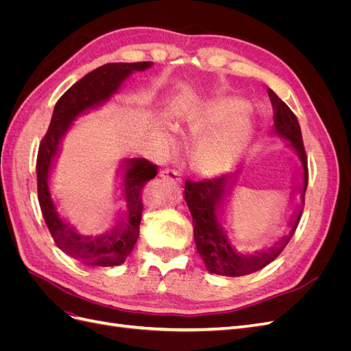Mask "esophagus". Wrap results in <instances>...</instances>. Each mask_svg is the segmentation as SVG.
Here are the masks:
<instances>
[{
    "label": "esophagus",
    "mask_w": 351,
    "mask_h": 351,
    "mask_svg": "<svg viewBox=\"0 0 351 351\" xmlns=\"http://www.w3.org/2000/svg\"><path fill=\"white\" fill-rule=\"evenodd\" d=\"M159 177L168 183H174V184L182 183V177H180V174L176 171V169H162V171L159 173Z\"/></svg>",
    "instance_id": "obj_1"
}]
</instances>
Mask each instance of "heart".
I'll return each instance as SVG.
<instances>
[{
	"label": "heart",
	"instance_id": "obj_1",
	"mask_svg": "<svg viewBox=\"0 0 351 351\" xmlns=\"http://www.w3.org/2000/svg\"><path fill=\"white\" fill-rule=\"evenodd\" d=\"M249 105L240 98H219L200 104L189 115L186 132L209 134L199 142L190 156L195 171L204 176L219 174L236 161L250 136V124L244 119Z\"/></svg>",
	"mask_w": 351,
	"mask_h": 351
}]
</instances>
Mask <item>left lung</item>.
Returning a JSON list of instances; mask_svg holds the SVG:
<instances>
[{
  "label": "left lung",
  "instance_id": "1",
  "mask_svg": "<svg viewBox=\"0 0 351 351\" xmlns=\"http://www.w3.org/2000/svg\"><path fill=\"white\" fill-rule=\"evenodd\" d=\"M268 95L274 110L275 133L291 142V146L299 155L303 167V184L300 186V196L303 202L302 209L297 210L291 231L280 243V246H275V249H271L268 253H237V250L230 244V240L217 217L218 208H222V205H224L232 184L236 183L234 176L222 174L214 178L200 180V182L186 180L184 199L187 202L190 214L193 217L196 250L200 254L202 261H204L206 269L212 274L226 275V277H240V275H247L267 267L282 252L285 244L290 241L303 214L304 195L307 182H309V169H307V155L304 151L300 125L294 112L287 107L277 95L271 89H268Z\"/></svg>",
  "mask_w": 351,
  "mask_h": 351
}]
</instances>
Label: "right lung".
Returning a JSON list of instances; mask_svg holds the SVG:
<instances>
[{"mask_svg": "<svg viewBox=\"0 0 351 351\" xmlns=\"http://www.w3.org/2000/svg\"><path fill=\"white\" fill-rule=\"evenodd\" d=\"M151 61L142 62H108L76 82L57 101L49 129L42 139L36 159L38 199L45 224L57 246L69 256L95 267L121 265L132 253L139 237V224L143 212L142 193L147 182L158 174V165L145 158L127 159L124 168V200L127 205L125 221L120 222L112 232L98 237H84L73 230L57 214L48 189V177L52 159L57 155L60 139L70 123L77 115L107 101L117 92L124 79L133 71L151 67Z\"/></svg>", "mask_w": 351, "mask_h": 351, "instance_id": "right-lung-1", "label": "right lung"}]
</instances>
